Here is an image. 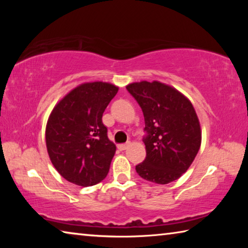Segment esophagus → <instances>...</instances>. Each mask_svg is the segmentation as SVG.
Segmentation results:
<instances>
[{"instance_id": "obj_1", "label": "esophagus", "mask_w": 248, "mask_h": 248, "mask_svg": "<svg viewBox=\"0 0 248 248\" xmlns=\"http://www.w3.org/2000/svg\"><path fill=\"white\" fill-rule=\"evenodd\" d=\"M129 146H130V142H128V143L118 145V149H119L120 151H124V150H127V149L129 148Z\"/></svg>"}]
</instances>
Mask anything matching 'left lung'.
<instances>
[{
  "mask_svg": "<svg viewBox=\"0 0 248 248\" xmlns=\"http://www.w3.org/2000/svg\"><path fill=\"white\" fill-rule=\"evenodd\" d=\"M127 90L143 111L146 157L136 166L142 178L165 185L189 169L201 145V127L189 99L169 84L141 81Z\"/></svg>",
  "mask_w": 248,
  "mask_h": 248,
  "instance_id": "left-lung-1",
  "label": "left lung"
}]
</instances>
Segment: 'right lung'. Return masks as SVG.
Masks as SVG:
<instances>
[{
	"label": "right lung",
	"instance_id": "1",
	"mask_svg": "<svg viewBox=\"0 0 248 248\" xmlns=\"http://www.w3.org/2000/svg\"><path fill=\"white\" fill-rule=\"evenodd\" d=\"M119 87L85 82L65 94L50 112L46 145L54 169L78 186H93L106 177L116 145L108 139L103 114Z\"/></svg>",
	"mask_w": 248,
	"mask_h": 248
}]
</instances>
